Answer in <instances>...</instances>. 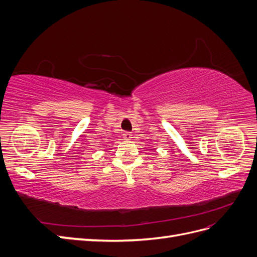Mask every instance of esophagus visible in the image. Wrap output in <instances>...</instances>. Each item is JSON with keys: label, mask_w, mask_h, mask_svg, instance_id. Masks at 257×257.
<instances>
[{"label": "esophagus", "mask_w": 257, "mask_h": 257, "mask_svg": "<svg viewBox=\"0 0 257 257\" xmlns=\"http://www.w3.org/2000/svg\"><path fill=\"white\" fill-rule=\"evenodd\" d=\"M122 137H123V139H125V141H131L132 133L131 132H124V133L122 134Z\"/></svg>", "instance_id": "34e87169"}]
</instances>
